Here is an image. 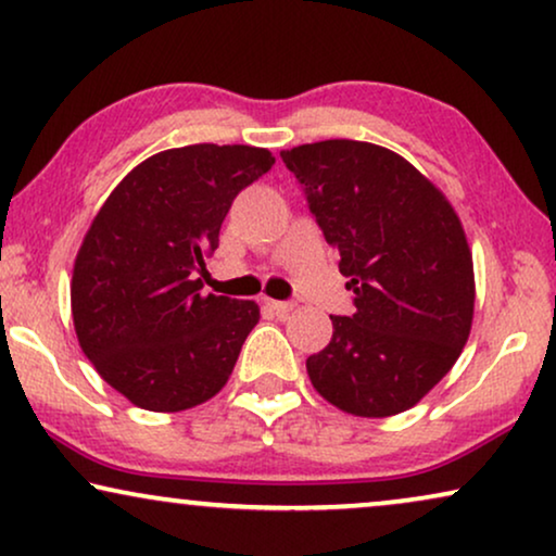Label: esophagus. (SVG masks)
<instances>
[{
  "label": "esophagus",
  "mask_w": 556,
  "mask_h": 556,
  "mask_svg": "<svg viewBox=\"0 0 556 556\" xmlns=\"http://www.w3.org/2000/svg\"><path fill=\"white\" fill-rule=\"evenodd\" d=\"M266 307H271L279 317H287L294 309V302H282V300H264Z\"/></svg>",
  "instance_id": "1"
}]
</instances>
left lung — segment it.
Masks as SVG:
<instances>
[{
  "mask_svg": "<svg viewBox=\"0 0 556 556\" xmlns=\"http://www.w3.org/2000/svg\"><path fill=\"white\" fill-rule=\"evenodd\" d=\"M305 188L338 269L355 294L351 317L307 358L325 402L353 417L412 409L460 358L472 328V251L453 203L402 154L355 139L282 152Z\"/></svg>",
  "mask_w": 556,
  "mask_h": 556,
  "instance_id": "left-lung-1",
  "label": "left lung"
}]
</instances>
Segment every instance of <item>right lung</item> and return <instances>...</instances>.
<instances>
[{
  "label": "right lung",
  "instance_id": "right-lung-1",
  "mask_svg": "<svg viewBox=\"0 0 556 556\" xmlns=\"http://www.w3.org/2000/svg\"><path fill=\"white\" fill-rule=\"evenodd\" d=\"M271 165L269 150L249 144L157 152L88 226L73 262V328L101 379L139 409H192L226 387L258 305L203 294L198 271L233 198Z\"/></svg>",
  "mask_w": 556,
  "mask_h": 556
}]
</instances>
